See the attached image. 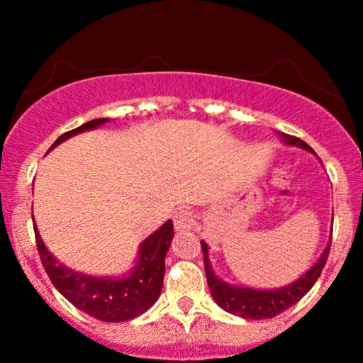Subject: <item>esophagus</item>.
I'll list each match as a JSON object with an SVG mask.
<instances>
[{"instance_id":"34e87169","label":"esophagus","mask_w":363,"mask_h":363,"mask_svg":"<svg viewBox=\"0 0 363 363\" xmlns=\"http://www.w3.org/2000/svg\"><path fill=\"white\" fill-rule=\"evenodd\" d=\"M193 225H194L193 211L187 210V208H182V210L176 211V215H174V227H176V230L179 232L191 230Z\"/></svg>"}]
</instances>
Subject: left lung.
<instances>
[{"label":"left lung","mask_w":363,"mask_h":363,"mask_svg":"<svg viewBox=\"0 0 363 363\" xmlns=\"http://www.w3.org/2000/svg\"><path fill=\"white\" fill-rule=\"evenodd\" d=\"M281 140L285 141L290 147H298L307 152L314 153L309 145L306 141H302L297 136L285 135L280 133ZM333 234V230H331ZM329 249H331V240L324 249V252L320 254V257L314 266L302 274L298 280H295L290 285L281 286V289L274 290H257V289H249V286H237L230 285V283L220 280L216 277L213 268H211L210 257H208V245L205 240H201V251H203V259H205V273H206V281L210 286L211 297L215 298V302L222 307L223 311L230 312V314L239 315L244 319H272L274 315H278L280 312L286 311L289 307L297 303L303 295L312 289L318 278L320 277L324 264H326Z\"/></svg>","instance_id":"left-lung-1"}]
</instances>
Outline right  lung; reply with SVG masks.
<instances>
[{"instance_id":"obj_1","label":"right lung","mask_w":363,"mask_h":363,"mask_svg":"<svg viewBox=\"0 0 363 363\" xmlns=\"http://www.w3.org/2000/svg\"><path fill=\"white\" fill-rule=\"evenodd\" d=\"M104 123H109V119L89 121L80 128L65 133L54 141L49 152L65 140L72 138L78 133L102 126ZM34 230L37 251H39L49 280L52 281L56 290H60L62 297L72 302L77 309L106 323H123V320L138 318L157 302L162 285H164L165 256L174 237L172 220H167L158 230L141 242L135 268L124 277L116 278L90 277V274L66 268L48 251L35 225Z\"/></svg>"}]
</instances>
